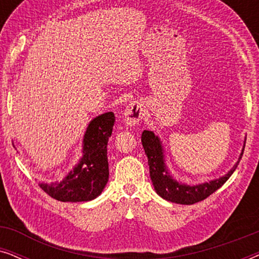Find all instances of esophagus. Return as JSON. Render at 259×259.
<instances>
[{"label":"esophagus","mask_w":259,"mask_h":259,"mask_svg":"<svg viewBox=\"0 0 259 259\" xmlns=\"http://www.w3.org/2000/svg\"><path fill=\"white\" fill-rule=\"evenodd\" d=\"M145 116V106L140 101H132L123 111V120L127 125L134 126Z\"/></svg>","instance_id":"esophagus-1"}]
</instances>
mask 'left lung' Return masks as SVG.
<instances>
[{
	"mask_svg": "<svg viewBox=\"0 0 259 259\" xmlns=\"http://www.w3.org/2000/svg\"><path fill=\"white\" fill-rule=\"evenodd\" d=\"M141 143H143L145 153L147 155L150 176L155 192L165 200L182 205H192L204 200L205 198H207L210 194L215 192L219 187L224 185L226 180L236 171L237 166L242 159L244 147H245V144H244L238 160L225 176L210 180V182L197 184V185H189V184L175 179V177L169 173L167 165H166L164 146L157 134H154L152 131L145 130L141 134Z\"/></svg>",
	"mask_w": 259,
	"mask_h": 259,
	"instance_id": "8db88e82",
	"label": "left lung"
}]
</instances>
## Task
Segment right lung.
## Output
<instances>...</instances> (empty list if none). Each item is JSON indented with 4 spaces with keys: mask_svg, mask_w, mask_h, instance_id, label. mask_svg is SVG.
Listing matches in <instances>:
<instances>
[{
    "mask_svg": "<svg viewBox=\"0 0 259 259\" xmlns=\"http://www.w3.org/2000/svg\"><path fill=\"white\" fill-rule=\"evenodd\" d=\"M114 121L113 112L91 120L83 134L82 157L62 180L40 183L41 189L56 200L72 203L90 201L100 196L108 182L107 143Z\"/></svg>",
    "mask_w": 259,
    "mask_h": 259,
    "instance_id": "1",
    "label": "right lung"
}]
</instances>
